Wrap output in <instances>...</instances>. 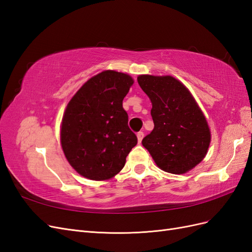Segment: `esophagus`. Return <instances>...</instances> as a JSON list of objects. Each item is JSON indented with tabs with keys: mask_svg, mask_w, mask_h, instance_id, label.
<instances>
[{
	"mask_svg": "<svg viewBox=\"0 0 252 252\" xmlns=\"http://www.w3.org/2000/svg\"><path fill=\"white\" fill-rule=\"evenodd\" d=\"M136 136H138V141H139V143H141V142H142V140H143V138H144V132H142V131L138 132V134H136Z\"/></svg>",
	"mask_w": 252,
	"mask_h": 252,
	"instance_id": "1",
	"label": "esophagus"
}]
</instances>
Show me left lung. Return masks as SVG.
Listing matches in <instances>:
<instances>
[{
    "label": "left lung",
    "instance_id": "8db88e82",
    "mask_svg": "<svg viewBox=\"0 0 252 252\" xmlns=\"http://www.w3.org/2000/svg\"><path fill=\"white\" fill-rule=\"evenodd\" d=\"M138 82L152 103L155 128L142 141L158 168L183 174L203 161L210 129L199 105L184 84L171 75L142 74Z\"/></svg>",
    "mask_w": 252,
    "mask_h": 252
}]
</instances>
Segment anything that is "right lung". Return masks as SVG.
Returning <instances> with one entry per match:
<instances>
[{
  "label": "right lung",
  "mask_w": 252,
  "mask_h": 252,
  "mask_svg": "<svg viewBox=\"0 0 252 252\" xmlns=\"http://www.w3.org/2000/svg\"><path fill=\"white\" fill-rule=\"evenodd\" d=\"M132 84L130 75L105 70L89 79L68 103L61 144L67 161L84 178H113L138 143L123 108Z\"/></svg>",
  "instance_id": "1"
}]
</instances>
